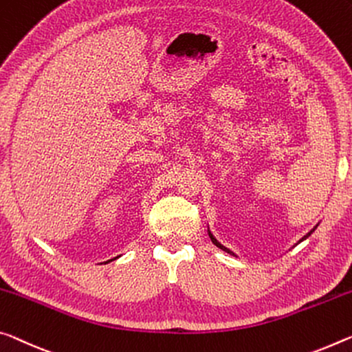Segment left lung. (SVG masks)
Listing matches in <instances>:
<instances>
[{
	"label": "left lung",
	"instance_id": "1",
	"mask_svg": "<svg viewBox=\"0 0 352 352\" xmlns=\"http://www.w3.org/2000/svg\"><path fill=\"white\" fill-rule=\"evenodd\" d=\"M311 232H314V230H311ZM311 232H310V233H307V235H305V236H304L302 239H300V241H304V239H305V238H309V236L311 235ZM208 235H210V238H211V241H213V244H214V246H217V248H219V249H222V250H226V252H228V254H232V255H233V252H230V250H228L227 248H224V246H222V244H221V243H217V241H216V238H214L213 235H211V233H210V232H208Z\"/></svg>",
	"mask_w": 352,
	"mask_h": 352
}]
</instances>
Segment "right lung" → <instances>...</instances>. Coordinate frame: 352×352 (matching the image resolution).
Wrapping results in <instances>:
<instances>
[{"label": "right lung", "instance_id": "right-lung-1", "mask_svg": "<svg viewBox=\"0 0 352 352\" xmlns=\"http://www.w3.org/2000/svg\"><path fill=\"white\" fill-rule=\"evenodd\" d=\"M113 260H116V258H113ZM113 260H109V261H113Z\"/></svg>", "mask_w": 352, "mask_h": 352}]
</instances>
